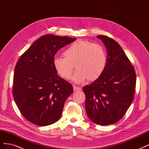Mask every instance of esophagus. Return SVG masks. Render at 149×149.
Listing matches in <instances>:
<instances>
[{"label": "esophagus", "instance_id": "obj_1", "mask_svg": "<svg viewBox=\"0 0 149 149\" xmlns=\"http://www.w3.org/2000/svg\"><path fill=\"white\" fill-rule=\"evenodd\" d=\"M73 90H74V91H81V88L80 87H77V86H73Z\"/></svg>", "mask_w": 149, "mask_h": 149}]
</instances>
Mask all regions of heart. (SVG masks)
<instances>
[{
    "label": "heart",
    "instance_id": "obj_1",
    "mask_svg": "<svg viewBox=\"0 0 149 149\" xmlns=\"http://www.w3.org/2000/svg\"><path fill=\"white\" fill-rule=\"evenodd\" d=\"M64 56L54 58L53 66L56 73L65 79L71 78L74 68L77 70L72 78L76 83L89 79L94 81L103 73L107 64V56L100 45L87 40H77L68 47Z\"/></svg>",
    "mask_w": 149,
    "mask_h": 149
}]
</instances>
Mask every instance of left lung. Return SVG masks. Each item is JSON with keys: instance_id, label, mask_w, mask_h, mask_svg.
<instances>
[{"instance_id": "left-lung-1", "label": "left lung", "mask_w": 149, "mask_h": 149, "mask_svg": "<svg viewBox=\"0 0 149 149\" xmlns=\"http://www.w3.org/2000/svg\"><path fill=\"white\" fill-rule=\"evenodd\" d=\"M97 37L107 49V64L100 78L83 87L85 107L94 123L111 125L119 121L134 100L136 74L123 48L104 35Z\"/></svg>"}]
</instances>
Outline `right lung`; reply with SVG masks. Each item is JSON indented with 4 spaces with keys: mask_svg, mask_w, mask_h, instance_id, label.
<instances>
[{
    "mask_svg": "<svg viewBox=\"0 0 149 149\" xmlns=\"http://www.w3.org/2000/svg\"><path fill=\"white\" fill-rule=\"evenodd\" d=\"M76 38L48 34L31 45L17 61L13 96L24 118L39 126L59 120L72 85L58 75L53 66L56 53Z\"/></svg>",
    "mask_w": 149,
    "mask_h": 149,
    "instance_id": "1",
    "label": "right lung"
}]
</instances>
